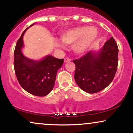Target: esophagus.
<instances>
[{
	"mask_svg": "<svg viewBox=\"0 0 133 133\" xmlns=\"http://www.w3.org/2000/svg\"><path fill=\"white\" fill-rule=\"evenodd\" d=\"M71 59L69 58V57H65L64 59V62H69L71 61Z\"/></svg>",
	"mask_w": 133,
	"mask_h": 133,
	"instance_id": "esophagus-1",
	"label": "esophagus"
}]
</instances>
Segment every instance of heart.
I'll return each instance as SVG.
<instances>
[{"mask_svg":"<svg viewBox=\"0 0 133 133\" xmlns=\"http://www.w3.org/2000/svg\"><path fill=\"white\" fill-rule=\"evenodd\" d=\"M98 35V31L94 26H81L68 30L61 36V40L64 44L72 45L75 52H84L95 41ZM60 46H62L60 44Z\"/></svg>","mask_w":133,"mask_h":133,"instance_id":"heart-1","label":"heart"}]
</instances>
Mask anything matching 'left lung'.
Returning <instances> with one entry per match:
<instances>
[{"instance_id": "left-lung-1", "label": "left lung", "mask_w": 133, "mask_h": 133, "mask_svg": "<svg viewBox=\"0 0 133 133\" xmlns=\"http://www.w3.org/2000/svg\"><path fill=\"white\" fill-rule=\"evenodd\" d=\"M118 48L111 37L97 53L89 51L73 62L74 79L78 86L89 94L100 92L110 84L118 68Z\"/></svg>"}]
</instances>
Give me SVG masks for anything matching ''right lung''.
<instances>
[{"instance_id": "obj_1", "label": "right lung", "mask_w": 133, "mask_h": 133, "mask_svg": "<svg viewBox=\"0 0 133 133\" xmlns=\"http://www.w3.org/2000/svg\"><path fill=\"white\" fill-rule=\"evenodd\" d=\"M24 30L16 44L14 51V69L19 84L24 90L32 95L44 97L49 94L55 84L57 71L63 64V59L48 56L35 61L26 58L22 52L23 46Z\"/></svg>"}]
</instances>
